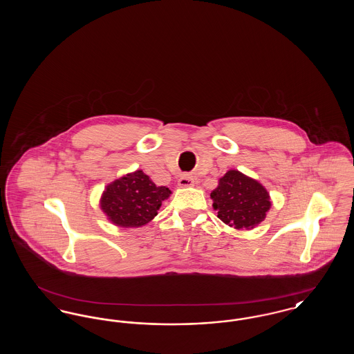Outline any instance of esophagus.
<instances>
[{
  "instance_id": "1",
  "label": "esophagus",
  "mask_w": 354,
  "mask_h": 354,
  "mask_svg": "<svg viewBox=\"0 0 354 354\" xmlns=\"http://www.w3.org/2000/svg\"><path fill=\"white\" fill-rule=\"evenodd\" d=\"M178 185H179V187H182V188H185V187H192V185H194V178H192L191 175H188V174H185V175H182V176L179 178V180H178Z\"/></svg>"
}]
</instances>
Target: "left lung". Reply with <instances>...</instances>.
Returning <instances> with one entry per match:
<instances>
[{"mask_svg": "<svg viewBox=\"0 0 354 354\" xmlns=\"http://www.w3.org/2000/svg\"><path fill=\"white\" fill-rule=\"evenodd\" d=\"M211 199L218 218L235 230L257 227L272 205L267 188L237 169H230L220 178Z\"/></svg>", "mask_w": 354, "mask_h": 354, "instance_id": "left-lung-1", "label": "left lung"}]
</instances>
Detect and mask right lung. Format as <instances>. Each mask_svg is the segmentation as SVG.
Segmentation results:
<instances>
[{
	"mask_svg": "<svg viewBox=\"0 0 354 354\" xmlns=\"http://www.w3.org/2000/svg\"><path fill=\"white\" fill-rule=\"evenodd\" d=\"M171 189L156 185L142 169L129 172L104 187L100 199L102 212L122 228H138L150 223L167 201Z\"/></svg>",
	"mask_w": 354,
	"mask_h": 354,
	"instance_id": "right-lung-1",
	"label": "right lung"
}]
</instances>
